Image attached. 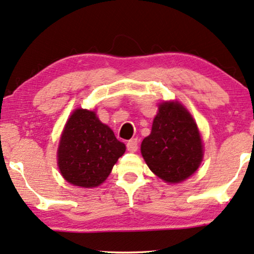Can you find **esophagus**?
<instances>
[{
  "label": "esophagus",
  "instance_id": "esophagus-1",
  "mask_svg": "<svg viewBox=\"0 0 254 254\" xmlns=\"http://www.w3.org/2000/svg\"><path fill=\"white\" fill-rule=\"evenodd\" d=\"M138 148V141L137 138H131V140H129L127 142V149L128 151L130 152H135L137 150Z\"/></svg>",
  "mask_w": 254,
  "mask_h": 254
}]
</instances>
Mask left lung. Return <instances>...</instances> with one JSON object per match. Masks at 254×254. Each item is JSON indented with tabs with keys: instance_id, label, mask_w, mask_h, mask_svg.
Masks as SVG:
<instances>
[{
	"instance_id": "obj_1",
	"label": "left lung",
	"mask_w": 254,
	"mask_h": 254,
	"mask_svg": "<svg viewBox=\"0 0 254 254\" xmlns=\"http://www.w3.org/2000/svg\"><path fill=\"white\" fill-rule=\"evenodd\" d=\"M149 169L169 184L189 178L199 168L203 145L199 128L179 102H164L152 123L151 133L141 143Z\"/></svg>"
}]
</instances>
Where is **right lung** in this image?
Wrapping results in <instances>:
<instances>
[{
    "mask_svg": "<svg viewBox=\"0 0 254 254\" xmlns=\"http://www.w3.org/2000/svg\"><path fill=\"white\" fill-rule=\"evenodd\" d=\"M125 151L126 145L95 111L76 109L59 142V170L69 184L92 189L105 182Z\"/></svg>",
    "mask_w": 254,
    "mask_h": 254,
    "instance_id": "right-lung-1",
    "label": "right lung"
}]
</instances>
